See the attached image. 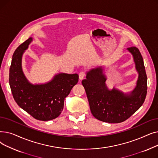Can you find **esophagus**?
Returning a JSON list of instances; mask_svg holds the SVG:
<instances>
[{"instance_id":"esophagus-1","label":"esophagus","mask_w":158,"mask_h":158,"mask_svg":"<svg viewBox=\"0 0 158 158\" xmlns=\"http://www.w3.org/2000/svg\"><path fill=\"white\" fill-rule=\"evenodd\" d=\"M86 76V73L85 72H81L79 73V79L80 80H82V79H83Z\"/></svg>"}]
</instances>
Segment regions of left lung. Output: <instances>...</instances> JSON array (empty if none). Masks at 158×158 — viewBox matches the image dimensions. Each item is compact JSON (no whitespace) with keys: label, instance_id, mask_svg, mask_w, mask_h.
Masks as SVG:
<instances>
[{"label":"left lung","instance_id":"left-lung-1","mask_svg":"<svg viewBox=\"0 0 158 158\" xmlns=\"http://www.w3.org/2000/svg\"><path fill=\"white\" fill-rule=\"evenodd\" d=\"M133 56L138 73L136 86L129 94L113 88L109 89L102 66L90 70L82 81L94 117L107 123H120L128 119L143 104L147 95V77L143 57L136 47L127 48Z\"/></svg>","mask_w":158,"mask_h":158}]
</instances>
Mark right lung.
Returning <instances> with one entry per match:
<instances>
[{
	"instance_id": "right-lung-1",
	"label": "right lung",
	"mask_w": 158,
	"mask_h": 158,
	"mask_svg": "<svg viewBox=\"0 0 158 158\" xmlns=\"http://www.w3.org/2000/svg\"><path fill=\"white\" fill-rule=\"evenodd\" d=\"M32 41L29 38L15 50L10 69V85L15 102L22 109L36 120L48 121L60 116L64 99L77 83L79 76L60 73L47 83L31 84L23 72L22 57Z\"/></svg>"
}]
</instances>
